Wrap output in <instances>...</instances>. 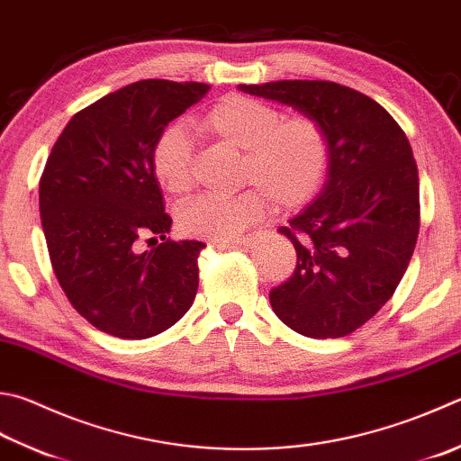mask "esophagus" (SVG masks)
<instances>
[{"instance_id":"esophagus-1","label":"esophagus","mask_w":461,"mask_h":461,"mask_svg":"<svg viewBox=\"0 0 461 461\" xmlns=\"http://www.w3.org/2000/svg\"><path fill=\"white\" fill-rule=\"evenodd\" d=\"M257 240V234H247V237H239L234 240H211L208 245H219V247H229V245H240V247H249L253 245V242Z\"/></svg>"}]
</instances>
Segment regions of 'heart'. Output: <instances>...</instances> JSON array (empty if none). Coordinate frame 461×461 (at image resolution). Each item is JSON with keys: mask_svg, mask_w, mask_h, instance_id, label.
Here are the masks:
<instances>
[{"mask_svg": "<svg viewBox=\"0 0 461 461\" xmlns=\"http://www.w3.org/2000/svg\"><path fill=\"white\" fill-rule=\"evenodd\" d=\"M196 126L242 150L239 194H201L180 206L178 229L188 237L229 240L263 216L271 203L294 211L323 186L331 160L325 126L311 114L285 116L273 104L245 94L216 100ZM152 170L172 194L194 185V142L185 128L167 126L152 146Z\"/></svg>", "mask_w": 461, "mask_h": 461, "instance_id": "heart-1", "label": "heart"}]
</instances>
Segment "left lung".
Here are the masks:
<instances>
[{
    "label": "left lung",
    "mask_w": 461,
    "mask_h": 461,
    "mask_svg": "<svg viewBox=\"0 0 461 461\" xmlns=\"http://www.w3.org/2000/svg\"><path fill=\"white\" fill-rule=\"evenodd\" d=\"M240 90L315 116L331 144L323 194L279 229L297 250V268L271 291L275 315L312 339L357 331L393 297L418 242L410 140L384 106L341 84L283 80Z\"/></svg>",
    "instance_id": "obj_1"
}]
</instances>
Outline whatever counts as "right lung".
Instances as JSON below:
<instances>
[{"label":"right lung","instance_id":"right-lung-1","mask_svg":"<svg viewBox=\"0 0 461 461\" xmlns=\"http://www.w3.org/2000/svg\"><path fill=\"white\" fill-rule=\"evenodd\" d=\"M208 84L140 80L74 114L40 178V216L56 279L100 331L149 339L193 305L198 240L167 237L172 219L152 170V146ZM158 236L140 254L137 240Z\"/></svg>","mask_w":461,"mask_h":461}]
</instances>
